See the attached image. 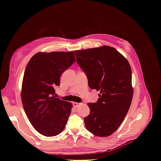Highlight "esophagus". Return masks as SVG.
<instances>
[{"label": "esophagus", "mask_w": 161, "mask_h": 161, "mask_svg": "<svg viewBox=\"0 0 161 161\" xmlns=\"http://www.w3.org/2000/svg\"><path fill=\"white\" fill-rule=\"evenodd\" d=\"M73 104V106L75 107V108H78V107H79L81 103H76V102H74V103H72Z\"/></svg>", "instance_id": "esophagus-1"}]
</instances>
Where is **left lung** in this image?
Instances as JSON below:
<instances>
[{
	"instance_id": "obj_1",
	"label": "left lung",
	"mask_w": 161,
	"mask_h": 161,
	"mask_svg": "<svg viewBox=\"0 0 161 161\" xmlns=\"http://www.w3.org/2000/svg\"><path fill=\"white\" fill-rule=\"evenodd\" d=\"M76 62L91 89L100 91L97 103H88L86 130L97 136H108L122 123L133 97L131 70L127 59L108 46L76 50Z\"/></svg>"
}]
</instances>
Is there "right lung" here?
Listing matches in <instances>:
<instances>
[{
	"label": "right lung",
	"instance_id": "obj_1",
	"mask_svg": "<svg viewBox=\"0 0 161 161\" xmlns=\"http://www.w3.org/2000/svg\"><path fill=\"white\" fill-rule=\"evenodd\" d=\"M75 61L74 52H38L26 66L22 103L33 127L43 136H57L65 128L72 105L55 97V89L60 75Z\"/></svg>",
	"mask_w": 161,
	"mask_h": 161
}]
</instances>
